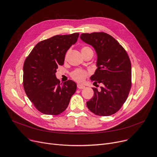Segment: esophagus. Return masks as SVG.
<instances>
[{"mask_svg": "<svg viewBox=\"0 0 157 157\" xmlns=\"http://www.w3.org/2000/svg\"><path fill=\"white\" fill-rule=\"evenodd\" d=\"M77 87H78V89H82L85 88V86H84V85H82V84H77Z\"/></svg>", "mask_w": 157, "mask_h": 157, "instance_id": "1", "label": "esophagus"}]
</instances>
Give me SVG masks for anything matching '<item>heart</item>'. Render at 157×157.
Returning a JSON list of instances; mask_svg holds the SVG:
<instances>
[{
    "label": "heart",
    "instance_id": "1",
    "mask_svg": "<svg viewBox=\"0 0 157 157\" xmlns=\"http://www.w3.org/2000/svg\"><path fill=\"white\" fill-rule=\"evenodd\" d=\"M92 51V49L90 48L87 47V46H85V47L82 48V51ZM87 75L88 73L87 71L80 69H77L74 71H73L71 75L72 78H73L75 80L79 82H82L85 80Z\"/></svg>",
    "mask_w": 157,
    "mask_h": 157
}]
</instances>
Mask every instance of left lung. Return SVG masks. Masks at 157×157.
I'll list each match as a JSON object with an SVG mask.
<instances>
[{"instance_id":"1","label":"left lung","mask_w":157,"mask_h":157,"mask_svg":"<svg viewBox=\"0 0 157 157\" xmlns=\"http://www.w3.org/2000/svg\"><path fill=\"white\" fill-rule=\"evenodd\" d=\"M80 39L93 46L97 69L90 77L93 84H101L100 90L93 88L94 96L87 102L89 109L99 116L118 112L125 102L131 87V64L127 53L113 37L104 32L82 33Z\"/></svg>"}]
</instances>
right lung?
Listing matches in <instances>:
<instances>
[{"label":"right lung","instance_id":"right-lung-1","mask_svg":"<svg viewBox=\"0 0 157 157\" xmlns=\"http://www.w3.org/2000/svg\"><path fill=\"white\" fill-rule=\"evenodd\" d=\"M78 33L55 35L39 42L23 64V87L28 98L39 112L59 115L67 109L77 84L68 80L60 84L56 77L67 51L78 38Z\"/></svg>","mask_w":157,"mask_h":157}]
</instances>
